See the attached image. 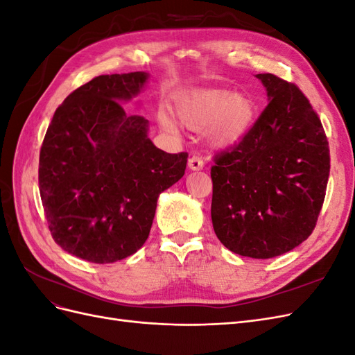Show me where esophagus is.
<instances>
[{
  "label": "esophagus",
  "instance_id": "1",
  "mask_svg": "<svg viewBox=\"0 0 355 355\" xmlns=\"http://www.w3.org/2000/svg\"><path fill=\"white\" fill-rule=\"evenodd\" d=\"M188 167L189 170H194V171H198V170H202L204 167V161L198 157V155H192L188 161Z\"/></svg>",
  "mask_w": 355,
  "mask_h": 355
}]
</instances>
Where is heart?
<instances>
[{"instance_id": "heart-1", "label": "heart", "mask_w": 355, "mask_h": 355, "mask_svg": "<svg viewBox=\"0 0 355 355\" xmlns=\"http://www.w3.org/2000/svg\"><path fill=\"white\" fill-rule=\"evenodd\" d=\"M180 123L202 130L210 125V141L219 148L234 146L244 141L256 120V108L250 98L222 89H192L180 94L175 103ZM159 123L173 132L176 123L168 112H159Z\"/></svg>"}]
</instances>
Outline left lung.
<instances>
[{
	"label": "left lung",
	"instance_id": "obj_1",
	"mask_svg": "<svg viewBox=\"0 0 355 355\" xmlns=\"http://www.w3.org/2000/svg\"><path fill=\"white\" fill-rule=\"evenodd\" d=\"M268 105L237 146L214 158L211 222L231 252L270 259L315 228L330 154L324 128L295 84L257 73Z\"/></svg>",
	"mask_w": 355,
	"mask_h": 355
}]
</instances>
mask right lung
<instances>
[{"instance_id":"right-lung-1","label":"right lung","mask_w":355,"mask_h":355,"mask_svg":"<svg viewBox=\"0 0 355 355\" xmlns=\"http://www.w3.org/2000/svg\"><path fill=\"white\" fill-rule=\"evenodd\" d=\"M149 73L99 75L72 92L47 128L38 182L51 237L93 263H112L146 241L159 194L185 175L188 154H167L149 121L123 105Z\"/></svg>"}]
</instances>
